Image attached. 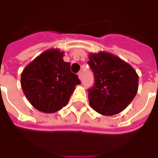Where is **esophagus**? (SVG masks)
<instances>
[{
  "instance_id": "34e87169",
  "label": "esophagus",
  "mask_w": 158,
  "mask_h": 158,
  "mask_svg": "<svg viewBox=\"0 0 158 158\" xmlns=\"http://www.w3.org/2000/svg\"><path fill=\"white\" fill-rule=\"evenodd\" d=\"M78 76H79V79H80V81L82 82V79H83V74H82L81 72H79V73H78Z\"/></svg>"
}]
</instances>
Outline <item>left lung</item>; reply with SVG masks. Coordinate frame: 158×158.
<instances>
[{"mask_svg":"<svg viewBox=\"0 0 158 158\" xmlns=\"http://www.w3.org/2000/svg\"><path fill=\"white\" fill-rule=\"evenodd\" d=\"M88 62L95 83L89 89V104L103 115H113L127 107L139 88V75L130 64L106 52L89 53Z\"/></svg>","mask_w":158,"mask_h":158,"instance_id":"left-lung-1","label":"left lung"}]
</instances>
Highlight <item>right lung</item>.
I'll return each instance as SVG.
<instances>
[{"mask_svg":"<svg viewBox=\"0 0 158 158\" xmlns=\"http://www.w3.org/2000/svg\"><path fill=\"white\" fill-rule=\"evenodd\" d=\"M64 52L46 51L23 69L21 87L28 101L37 110L54 113L65 106L80 84L77 74L70 71L69 62L63 60Z\"/></svg>","mask_w":158,"mask_h":158,"instance_id":"add662e5","label":"right lung"}]
</instances>
